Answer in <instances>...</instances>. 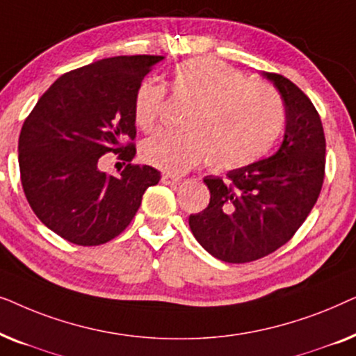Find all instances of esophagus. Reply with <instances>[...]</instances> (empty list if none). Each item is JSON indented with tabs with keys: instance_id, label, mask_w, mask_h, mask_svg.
I'll list each match as a JSON object with an SVG mask.
<instances>
[{
	"instance_id": "34e87169",
	"label": "esophagus",
	"mask_w": 356,
	"mask_h": 356,
	"mask_svg": "<svg viewBox=\"0 0 356 356\" xmlns=\"http://www.w3.org/2000/svg\"><path fill=\"white\" fill-rule=\"evenodd\" d=\"M181 181V178L177 177V175H172V173H163L162 175V183L163 184H177Z\"/></svg>"
}]
</instances>
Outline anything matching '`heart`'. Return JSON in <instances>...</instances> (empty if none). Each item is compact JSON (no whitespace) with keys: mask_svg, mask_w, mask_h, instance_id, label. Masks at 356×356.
Returning a JSON list of instances; mask_svg holds the SVG:
<instances>
[{"mask_svg":"<svg viewBox=\"0 0 356 356\" xmlns=\"http://www.w3.org/2000/svg\"><path fill=\"white\" fill-rule=\"evenodd\" d=\"M175 99L189 102L183 129L159 131L140 145V159L168 173H183L202 160L217 170H238L269 152L285 123L279 92L250 81L240 70L216 58L178 63L170 77ZM167 89L152 77L139 82L133 118L139 129L157 124Z\"/></svg>","mask_w":356,"mask_h":356,"instance_id":"heart-1","label":"heart"}]
</instances>
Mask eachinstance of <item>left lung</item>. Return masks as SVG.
<instances>
[{"mask_svg": "<svg viewBox=\"0 0 356 356\" xmlns=\"http://www.w3.org/2000/svg\"><path fill=\"white\" fill-rule=\"evenodd\" d=\"M285 104L284 143L269 159L206 177L211 202L189 216L193 235L217 259H261L291 240L318 201L324 183L325 136L321 116L300 87L264 72Z\"/></svg>", "mask_w": 356, "mask_h": 356, "instance_id": "8db88e82", "label": "left lung"}]
</instances>
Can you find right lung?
I'll use <instances>...</instances> for the list:
<instances>
[{
	"label": "right lung",
	"instance_id": "add662e5",
	"mask_svg": "<svg viewBox=\"0 0 356 356\" xmlns=\"http://www.w3.org/2000/svg\"><path fill=\"white\" fill-rule=\"evenodd\" d=\"M163 56H113L53 82L19 136L21 183L42 223L79 246L113 240L129 225L160 172L136 165L133 99ZM113 152L130 163L118 177L98 168Z\"/></svg>",
	"mask_w": 356,
	"mask_h": 356
}]
</instances>
